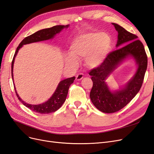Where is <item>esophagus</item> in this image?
<instances>
[{
	"mask_svg": "<svg viewBox=\"0 0 154 154\" xmlns=\"http://www.w3.org/2000/svg\"><path fill=\"white\" fill-rule=\"evenodd\" d=\"M83 78V74L82 73H79L76 76V80L77 81H80Z\"/></svg>",
	"mask_w": 154,
	"mask_h": 154,
	"instance_id": "esophagus-1",
	"label": "esophagus"
}]
</instances>
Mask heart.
<instances>
[{
  "label": "heart",
  "instance_id": "1",
  "mask_svg": "<svg viewBox=\"0 0 154 154\" xmlns=\"http://www.w3.org/2000/svg\"><path fill=\"white\" fill-rule=\"evenodd\" d=\"M111 48V39L105 32H90L77 36L70 47L66 63L76 67L78 60L85 58L88 67H96L104 62Z\"/></svg>",
  "mask_w": 154,
  "mask_h": 154
}]
</instances>
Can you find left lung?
<instances>
[{"label":"left lung","instance_id":"1","mask_svg":"<svg viewBox=\"0 0 154 154\" xmlns=\"http://www.w3.org/2000/svg\"><path fill=\"white\" fill-rule=\"evenodd\" d=\"M112 24L118 32L116 47L119 49L109 53L100 66L92 69L88 72L93 82L90 92L91 101L97 109L105 113L119 111L136 96L142 86L148 64L145 49L141 42L137 40V36L117 24L112 23ZM125 44L127 45L122 47ZM128 55L136 60L138 65L137 71L122 90L111 92L105 83L106 79Z\"/></svg>","mask_w":154,"mask_h":154}]
</instances>
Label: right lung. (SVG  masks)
Returning <instances> with one entry per match:
<instances>
[{
  "label": "right lung",
  "mask_w": 154,
  "mask_h": 154,
  "mask_svg": "<svg viewBox=\"0 0 154 154\" xmlns=\"http://www.w3.org/2000/svg\"><path fill=\"white\" fill-rule=\"evenodd\" d=\"M68 27H69V25L55 26L52 27H50V28L40 30L38 31L35 32L33 34L26 37V38L20 43L19 45L18 46L16 50V52L15 54H14V57L11 63L12 78L13 79V68L14 60H15V58L16 57L18 50L20 49V48L22 47L23 45L51 39L53 38L55 35L58 33V32L61 31L63 28H65V27H66L67 28ZM74 79H75V77L74 76L72 78L65 79V80L60 82L58 85V87L57 88V89H56L54 94H53V96H51L47 101L45 102V103L42 104H40V105H30L28 103H26V102L22 101L20 99V97L18 96L17 92L16 91L15 87H14V88H15L16 94L18 100L20 101L22 103H23V105H24L26 107H27V108H29L32 111H34L37 113L49 114L57 111L62 106V105H63V103L66 100L69 88L70 85H71L74 82Z\"/></svg>",
  "instance_id": "obj_1"
}]
</instances>
